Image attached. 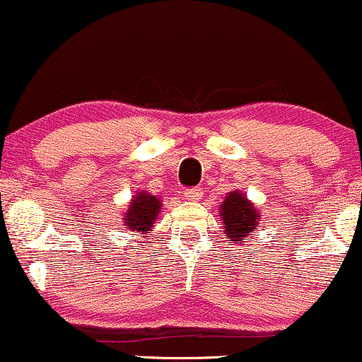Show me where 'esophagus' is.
<instances>
[{
    "instance_id": "34e87169",
    "label": "esophagus",
    "mask_w": 362,
    "mask_h": 362,
    "mask_svg": "<svg viewBox=\"0 0 362 362\" xmlns=\"http://www.w3.org/2000/svg\"><path fill=\"white\" fill-rule=\"evenodd\" d=\"M201 189H197V187H192V189H187L184 192V197L187 199V201H199L201 199Z\"/></svg>"
}]
</instances>
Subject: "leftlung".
Here are the masks:
<instances>
[{
  "instance_id": "1",
  "label": "left lung",
  "mask_w": 362,
  "mask_h": 362,
  "mask_svg": "<svg viewBox=\"0 0 362 362\" xmlns=\"http://www.w3.org/2000/svg\"><path fill=\"white\" fill-rule=\"evenodd\" d=\"M221 221L224 223V228L228 231V238L230 242L240 243L243 238L255 231L257 219L260 218L257 209L250 204L245 195L240 190L230 192L226 199L223 201L221 211Z\"/></svg>"
}]
</instances>
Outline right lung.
I'll list each match as a JSON object with an SVG mask.
<instances>
[{"mask_svg":"<svg viewBox=\"0 0 362 362\" xmlns=\"http://www.w3.org/2000/svg\"><path fill=\"white\" fill-rule=\"evenodd\" d=\"M160 209V199L148 192H138L136 197H132V202L129 204L126 213H124L122 223L126 226V231L146 235L151 230L153 224H155Z\"/></svg>","mask_w":362,"mask_h":362,"instance_id":"obj_1","label":"right lung"}]
</instances>
